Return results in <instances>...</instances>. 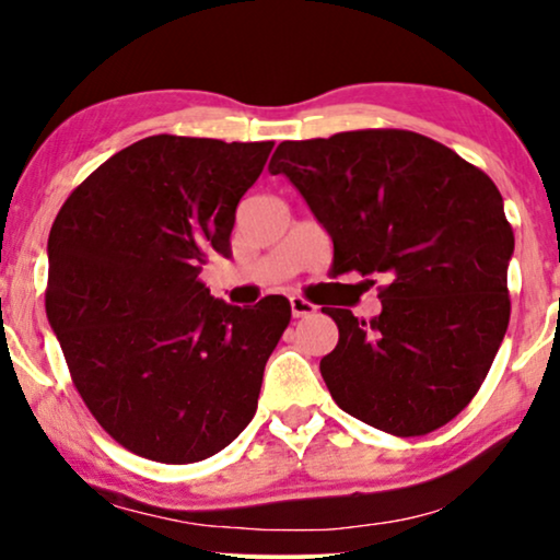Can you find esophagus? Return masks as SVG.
<instances>
[{
    "instance_id": "obj_1",
    "label": "esophagus",
    "mask_w": 560,
    "mask_h": 560,
    "mask_svg": "<svg viewBox=\"0 0 560 560\" xmlns=\"http://www.w3.org/2000/svg\"><path fill=\"white\" fill-rule=\"evenodd\" d=\"M290 311H293L295 318H303V316H311V313H316V305L308 303L301 295H293L290 298Z\"/></svg>"
}]
</instances>
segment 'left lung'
I'll return each mask as SVG.
<instances>
[{
	"label": "left lung",
	"mask_w": 560,
	"mask_h": 560,
	"mask_svg": "<svg viewBox=\"0 0 560 560\" xmlns=\"http://www.w3.org/2000/svg\"><path fill=\"white\" fill-rule=\"evenodd\" d=\"M285 175L334 242V275H382V313L324 308L339 343L320 359L336 405L393 435L456 418L485 382L510 324L515 252L487 173L405 129L280 142Z\"/></svg>",
	"instance_id": "left-lung-1"
}]
</instances>
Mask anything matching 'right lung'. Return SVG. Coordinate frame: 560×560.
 <instances>
[{
	"label": "right lung",
	"mask_w": 560,
	"mask_h": 560,
	"mask_svg": "<svg viewBox=\"0 0 560 560\" xmlns=\"http://www.w3.org/2000/svg\"><path fill=\"white\" fill-rule=\"evenodd\" d=\"M270 150L144 137L98 165L52 221L50 328L91 416L137 456L203 462L255 418L290 303L229 305L198 275L211 255L232 257L236 206Z\"/></svg>",
	"instance_id": "obj_1"
}]
</instances>
